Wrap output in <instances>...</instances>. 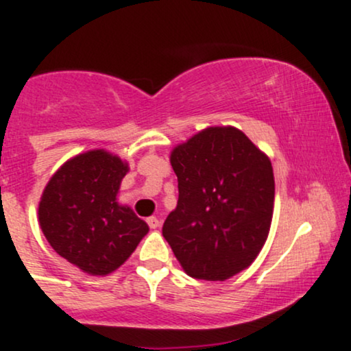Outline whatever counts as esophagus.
<instances>
[{"mask_svg":"<svg viewBox=\"0 0 351 351\" xmlns=\"http://www.w3.org/2000/svg\"><path fill=\"white\" fill-rule=\"evenodd\" d=\"M147 224H148V226H150V229H156V228L160 226V221H158V217H155V216L148 217V219H147Z\"/></svg>","mask_w":351,"mask_h":351,"instance_id":"esophagus-1","label":"esophagus"}]
</instances>
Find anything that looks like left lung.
<instances>
[{
    "mask_svg": "<svg viewBox=\"0 0 351 351\" xmlns=\"http://www.w3.org/2000/svg\"><path fill=\"white\" fill-rule=\"evenodd\" d=\"M178 204L163 237L188 276L226 280L251 265L267 239L274 173L267 156L232 127H209L171 153Z\"/></svg>",
    "mask_w": 351,
    "mask_h": 351,
    "instance_id": "1",
    "label": "left lung"
}]
</instances>
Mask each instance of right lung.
<instances>
[{
    "instance_id": "right-lung-1",
    "label": "right lung",
    "mask_w": 351,
    "mask_h": 351,
    "mask_svg": "<svg viewBox=\"0 0 351 351\" xmlns=\"http://www.w3.org/2000/svg\"><path fill=\"white\" fill-rule=\"evenodd\" d=\"M127 170L119 156L104 150L82 153L60 167L39 203L47 243L92 276L120 267L148 232L145 221L115 201Z\"/></svg>"
}]
</instances>
